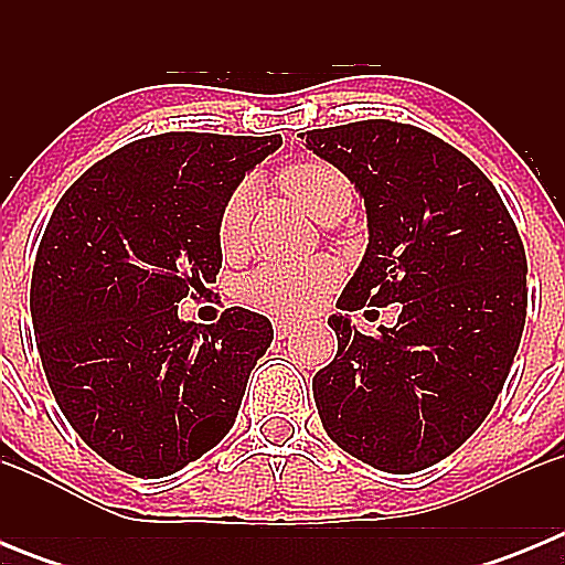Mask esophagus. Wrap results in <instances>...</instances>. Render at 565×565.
<instances>
[{
	"label": "esophagus",
	"instance_id": "esophagus-1",
	"mask_svg": "<svg viewBox=\"0 0 565 565\" xmlns=\"http://www.w3.org/2000/svg\"><path fill=\"white\" fill-rule=\"evenodd\" d=\"M294 328H297V322H294V319H277V322H274V333H277L279 339H286Z\"/></svg>",
	"mask_w": 565,
	"mask_h": 565
}]
</instances>
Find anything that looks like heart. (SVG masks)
Segmentation results:
<instances>
[{
    "mask_svg": "<svg viewBox=\"0 0 565 565\" xmlns=\"http://www.w3.org/2000/svg\"><path fill=\"white\" fill-rule=\"evenodd\" d=\"M279 183L291 194V201L313 221H322L337 209L351 206V183L331 163H294L279 174ZM246 221L248 186H237L228 194L226 206L221 212V246L228 254L243 246ZM333 282H337V268L328 259L268 263V266L257 268L243 279L239 297L257 311L277 313V317H299V313L311 311Z\"/></svg>",
    "mask_w": 565,
    "mask_h": 565,
    "instance_id": "1",
    "label": "heart"
}]
</instances>
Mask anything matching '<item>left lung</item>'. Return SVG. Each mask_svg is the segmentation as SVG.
I'll return each instance as SVG.
<instances>
[{
  "instance_id": "left-lung-1",
  "label": "left lung",
  "mask_w": 565,
  "mask_h": 565,
  "mask_svg": "<svg viewBox=\"0 0 565 565\" xmlns=\"http://www.w3.org/2000/svg\"><path fill=\"white\" fill-rule=\"evenodd\" d=\"M302 138L367 214L337 306L402 308L376 337L348 313L328 319L339 348L313 376L319 418L359 461L418 472L456 452L503 391L526 322V252L487 174L436 135L376 118Z\"/></svg>"
}]
</instances>
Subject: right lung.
I'll list each match as a JSON object with an SVG mask.
<instances>
[{
    "label": "right lung",
    "mask_w": 565,
    "mask_h": 565,
    "mask_svg": "<svg viewBox=\"0 0 565 565\" xmlns=\"http://www.w3.org/2000/svg\"><path fill=\"white\" fill-rule=\"evenodd\" d=\"M279 135L163 132L121 147L64 192L30 282L39 356L70 427L129 476H172L221 444L254 364L263 313L178 317L223 266L221 212Z\"/></svg>",
    "instance_id": "1"
}]
</instances>
